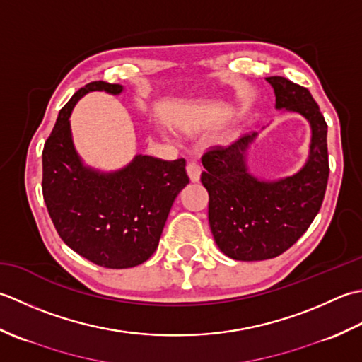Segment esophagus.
Listing matches in <instances>:
<instances>
[{
    "label": "esophagus",
    "mask_w": 362,
    "mask_h": 362,
    "mask_svg": "<svg viewBox=\"0 0 362 362\" xmlns=\"http://www.w3.org/2000/svg\"><path fill=\"white\" fill-rule=\"evenodd\" d=\"M187 175L192 182H197L198 180H200V175H202V167L197 164V162H189L187 164Z\"/></svg>",
    "instance_id": "obj_1"
}]
</instances>
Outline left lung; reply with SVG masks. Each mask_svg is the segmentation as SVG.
Returning a JSON list of instances; mask_svg holds the SVG:
<instances>
[{
  "mask_svg": "<svg viewBox=\"0 0 362 362\" xmlns=\"http://www.w3.org/2000/svg\"><path fill=\"white\" fill-rule=\"evenodd\" d=\"M267 81L275 90L276 109L298 112L311 124V146L305 167L278 181L248 173L245 153L256 132L203 154L211 231L217 247L235 261L272 259L291 248L319 214L329 175L328 127L311 92L283 76Z\"/></svg>",
  "mask_w": 362,
  "mask_h": 362,
  "instance_id": "1",
  "label": "left lung"
}]
</instances>
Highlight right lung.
I'll list each match as a JSON object with an SVG mask.
<instances>
[{
	"label": "right lung",
	"instance_id": "obj_1",
	"mask_svg": "<svg viewBox=\"0 0 362 362\" xmlns=\"http://www.w3.org/2000/svg\"><path fill=\"white\" fill-rule=\"evenodd\" d=\"M92 90L119 95L123 87L93 81L61 109L43 146V200L73 252L101 267L128 269L156 252L175 198L189 184L186 160L139 154L119 172L84 167L71 140L70 114Z\"/></svg>",
	"mask_w": 362,
	"mask_h": 362
}]
</instances>
